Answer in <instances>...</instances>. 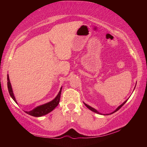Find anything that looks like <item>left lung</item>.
Wrapping results in <instances>:
<instances>
[{
  "instance_id": "1",
  "label": "left lung",
  "mask_w": 147,
  "mask_h": 147,
  "mask_svg": "<svg viewBox=\"0 0 147 147\" xmlns=\"http://www.w3.org/2000/svg\"><path fill=\"white\" fill-rule=\"evenodd\" d=\"M127 100H126L125 102H123V104H121L120 106H119V107H117L116 109H115V111H114L113 112H112L111 114H113V113H114L115 112H116V111H117L118 110H119V109H121L122 107H123V106L124 104H125V103L127 102ZM84 104H85V106H86V107L87 108H88L90 111H92L94 112H96V113H98V114H99V112H98L97 111H96V109H95L94 108H93V107H90V106H89L88 105H87V104H85V103H84Z\"/></svg>"
}]
</instances>
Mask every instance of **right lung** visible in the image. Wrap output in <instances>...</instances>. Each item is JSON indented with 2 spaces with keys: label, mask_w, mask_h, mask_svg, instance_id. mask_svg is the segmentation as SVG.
Segmentation results:
<instances>
[{
  "label": "right lung",
  "mask_w": 147,
  "mask_h": 147,
  "mask_svg": "<svg viewBox=\"0 0 147 147\" xmlns=\"http://www.w3.org/2000/svg\"><path fill=\"white\" fill-rule=\"evenodd\" d=\"M7 88H8L9 94H10L12 98L13 99L14 102L17 104L16 100L15 99L13 92H12V87L11 85L10 81H9V78L8 74H7ZM61 90H62V88H61V90L59 91L57 96H56V97L51 102L47 103L45 104L40 105L38 107L34 109L32 111H25V112L28 114L32 115V116H35V117H40V116H42V115L47 114L48 113H49V112H51L52 111L54 110V109L58 105L59 101H60Z\"/></svg>",
  "instance_id": "obj_1"
}]
</instances>
